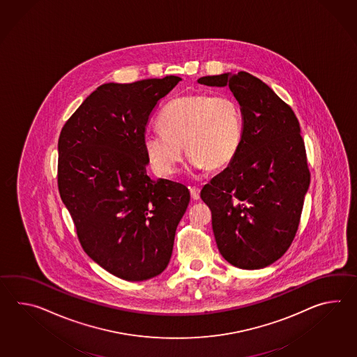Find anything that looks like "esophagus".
<instances>
[{"instance_id": "34e87169", "label": "esophagus", "mask_w": 357, "mask_h": 357, "mask_svg": "<svg viewBox=\"0 0 357 357\" xmlns=\"http://www.w3.org/2000/svg\"><path fill=\"white\" fill-rule=\"evenodd\" d=\"M199 188L198 187H190V197L193 199H198L199 198Z\"/></svg>"}]
</instances>
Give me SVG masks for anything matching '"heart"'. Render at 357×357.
Masks as SVG:
<instances>
[{"label":"heart","mask_w":357,"mask_h":357,"mask_svg":"<svg viewBox=\"0 0 357 357\" xmlns=\"http://www.w3.org/2000/svg\"><path fill=\"white\" fill-rule=\"evenodd\" d=\"M161 132L144 135L143 146L160 174L174 173L183 146L196 169H219L234 159L243 126L237 101L229 95L183 96L161 111Z\"/></svg>","instance_id":"heart-1"}]
</instances>
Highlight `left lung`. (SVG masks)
Returning <instances> with one entry per match:
<instances>
[{
  "mask_svg": "<svg viewBox=\"0 0 357 357\" xmlns=\"http://www.w3.org/2000/svg\"><path fill=\"white\" fill-rule=\"evenodd\" d=\"M199 84L229 86L242 112L234 159L201 190L211 210L222 257L241 269H261L294 242L310 170L300 123L289 105L246 72L202 77Z\"/></svg>",
  "mask_w": 357,
  "mask_h": 357,
  "instance_id": "1",
  "label": "left lung"
}]
</instances>
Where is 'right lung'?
Segmentation results:
<instances>
[{"label":"right lung","instance_id":"1","mask_svg":"<svg viewBox=\"0 0 357 357\" xmlns=\"http://www.w3.org/2000/svg\"><path fill=\"white\" fill-rule=\"evenodd\" d=\"M181 80L102 84L59 137L57 185L80 245L101 268L129 282L165 270L190 204L184 184L147 175L143 146L152 111Z\"/></svg>","mask_w":357,"mask_h":357}]
</instances>
